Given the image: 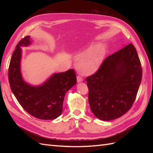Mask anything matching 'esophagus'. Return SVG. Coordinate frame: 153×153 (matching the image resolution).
Here are the masks:
<instances>
[{"instance_id": "34e87169", "label": "esophagus", "mask_w": 153, "mask_h": 153, "mask_svg": "<svg viewBox=\"0 0 153 153\" xmlns=\"http://www.w3.org/2000/svg\"><path fill=\"white\" fill-rule=\"evenodd\" d=\"M77 82H78V83L83 82V78L81 76H77Z\"/></svg>"}]
</instances>
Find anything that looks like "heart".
<instances>
[{"label": "heart", "instance_id": "heart-1", "mask_svg": "<svg viewBox=\"0 0 153 153\" xmlns=\"http://www.w3.org/2000/svg\"><path fill=\"white\" fill-rule=\"evenodd\" d=\"M105 51V48L102 45H95L85 53L77 54V66L80 72L83 75L95 73L102 64Z\"/></svg>", "mask_w": 153, "mask_h": 153}]
</instances>
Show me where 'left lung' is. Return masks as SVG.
Instances as JSON below:
<instances>
[{
  "instance_id": "8db88e82",
  "label": "left lung",
  "mask_w": 153,
  "mask_h": 153,
  "mask_svg": "<svg viewBox=\"0 0 153 153\" xmlns=\"http://www.w3.org/2000/svg\"><path fill=\"white\" fill-rule=\"evenodd\" d=\"M141 78V62L132 44L108 56L98 71L86 79L94 115L110 121L124 114L135 101Z\"/></svg>"
}]
</instances>
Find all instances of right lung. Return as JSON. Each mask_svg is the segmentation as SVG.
I'll return each mask as SVG.
<instances>
[{"mask_svg":"<svg viewBox=\"0 0 153 153\" xmlns=\"http://www.w3.org/2000/svg\"><path fill=\"white\" fill-rule=\"evenodd\" d=\"M30 35L16 45L8 69V80L12 91L25 111L36 118L54 120L62 112L66 93L76 84L73 69L55 73L40 85H31L24 80L21 73L22 47L31 44Z\"/></svg>","mask_w":153,"mask_h":153,"instance_id":"add662e5","label":"right lung"}]
</instances>
